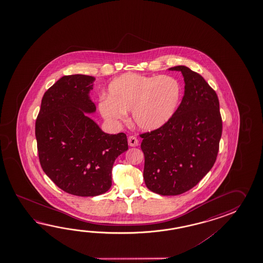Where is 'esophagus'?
<instances>
[{"instance_id":"esophagus-1","label":"esophagus","mask_w":263,"mask_h":263,"mask_svg":"<svg viewBox=\"0 0 263 263\" xmlns=\"http://www.w3.org/2000/svg\"><path fill=\"white\" fill-rule=\"evenodd\" d=\"M128 144L129 146H137L139 145V141L135 136H129L128 138Z\"/></svg>"}]
</instances>
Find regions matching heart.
Returning <instances> with one entry per match:
<instances>
[{"instance_id":"obj_1","label":"heart","mask_w":263,"mask_h":263,"mask_svg":"<svg viewBox=\"0 0 263 263\" xmlns=\"http://www.w3.org/2000/svg\"><path fill=\"white\" fill-rule=\"evenodd\" d=\"M181 95L180 84L171 76L125 73L114 79L99 109L108 122L123 120L132 111L134 123L144 132L163 127L173 118Z\"/></svg>"}]
</instances>
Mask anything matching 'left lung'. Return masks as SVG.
Segmentation results:
<instances>
[{
    "label": "left lung",
    "mask_w": 263,
    "mask_h": 263,
    "mask_svg": "<svg viewBox=\"0 0 263 263\" xmlns=\"http://www.w3.org/2000/svg\"><path fill=\"white\" fill-rule=\"evenodd\" d=\"M168 70L182 74L184 96L167 124L141 134V148L146 187L158 195L177 196L196 186L213 167L222 118L217 95L201 75L185 66Z\"/></svg>",
    "instance_id": "obj_1"
}]
</instances>
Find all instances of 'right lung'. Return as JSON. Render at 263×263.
Here are the masks:
<instances>
[{"mask_svg": "<svg viewBox=\"0 0 263 263\" xmlns=\"http://www.w3.org/2000/svg\"><path fill=\"white\" fill-rule=\"evenodd\" d=\"M95 77L64 76L45 92L35 122L41 167L70 195L96 196L112 186L114 162L128 151L123 133L109 134L86 115L94 114L90 99Z\"/></svg>", "mask_w": 263, "mask_h": 263, "instance_id": "add662e5", "label": "right lung"}]
</instances>
